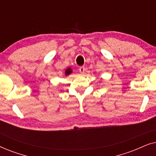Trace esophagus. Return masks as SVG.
I'll return each instance as SVG.
<instances>
[{
    "label": "esophagus",
    "instance_id": "esophagus-1",
    "mask_svg": "<svg viewBox=\"0 0 156 156\" xmlns=\"http://www.w3.org/2000/svg\"><path fill=\"white\" fill-rule=\"evenodd\" d=\"M79 70H80V72L81 74H84L85 68H84V66H82V67H80V69H79Z\"/></svg>",
    "mask_w": 156,
    "mask_h": 156
}]
</instances>
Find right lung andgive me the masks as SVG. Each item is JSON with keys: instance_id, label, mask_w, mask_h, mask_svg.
<instances>
[{"instance_id": "right-lung-1", "label": "right lung", "mask_w": 156, "mask_h": 156, "mask_svg": "<svg viewBox=\"0 0 156 156\" xmlns=\"http://www.w3.org/2000/svg\"><path fill=\"white\" fill-rule=\"evenodd\" d=\"M71 73H72V69H71V68L70 67H69V68H67V69L65 70V75L66 76H68V75H69Z\"/></svg>"}]
</instances>
